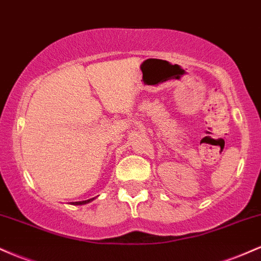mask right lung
<instances>
[{"label":"right lung","instance_id":"1","mask_svg":"<svg viewBox=\"0 0 261 261\" xmlns=\"http://www.w3.org/2000/svg\"><path fill=\"white\" fill-rule=\"evenodd\" d=\"M93 200V198H91V200H87V201H80V202H72V204H85L87 203V202H91Z\"/></svg>","mask_w":261,"mask_h":261}]
</instances>
